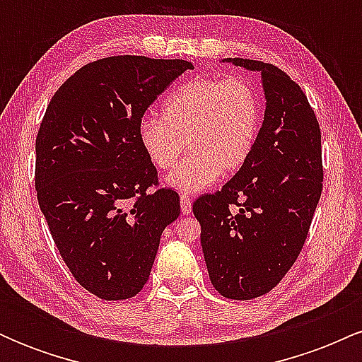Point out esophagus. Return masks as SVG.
<instances>
[{
    "label": "esophagus",
    "instance_id": "obj_1",
    "mask_svg": "<svg viewBox=\"0 0 362 362\" xmlns=\"http://www.w3.org/2000/svg\"><path fill=\"white\" fill-rule=\"evenodd\" d=\"M180 209L184 214H189L192 211V201L187 195H182L180 197Z\"/></svg>",
    "mask_w": 362,
    "mask_h": 362
}]
</instances>
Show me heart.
Instances as JSON below:
<instances>
[{"instance_id": "1", "label": "heart", "mask_w": 362, "mask_h": 362, "mask_svg": "<svg viewBox=\"0 0 362 362\" xmlns=\"http://www.w3.org/2000/svg\"><path fill=\"white\" fill-rule=\"evenodd\" d=\"M260 129L259 95L245 78H201L185 83L167 98L161 117L139 124V144L158 170L190 155L167 177L184 194L207 189L238 172L250 160Z\"/></svg>"}]
</instances>
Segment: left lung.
Masks as SVG:
<instances>
[{
    "mask_svg": "<svg viewBox=\"0 0 362 362\" xmlns=\"http://www.w3.org/2000/svg\"><path fill=\"white\" fill-rule=\"evenodd\" d=\"M223 62L262 74L264 122L247 165L192 209L214 289L253 300L279 284L308 236L322 195V132L300 85L279 68L242 57Z\"/></svg>",
    "mask_w": 362,
    "mask_h": 362,
    "instance_id": "obj_1",
    "label": "left lung"
}]
</instances>
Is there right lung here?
<instances>
[{
    "instance_id": "right-lung-1",
    "label": "right lung",
    "mask_w": 362,
    "mask_h": 362,
    "mask_svg": "<svg viewBox=\"0 0 362 362\" xmlns=\"http://www.w3.org/2000/svg\"><path fill=\"white\" fill-rule=\"evenodd\" d=\"M187 69L192 62L144 56L93 61L62 83L40 122V211L74 279L105 301L144 288L161 233L180 214L175 190L158 187L139 124Z\"/></svg>"
}]
</instances>
